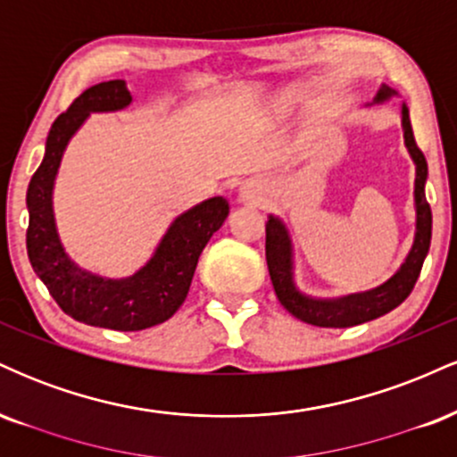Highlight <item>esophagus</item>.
Here are the masks:
<instances>
[{"instance_id":"1","label":"esophagus","mask_w":457,"mask_h":457,"mask_svg":"<svg viewBox=\"0 0 457 457\" xmlns=\"http://www.w3.org/2000/svg\"><path fill=\"white\" fill-rule=\"evenodd\" d=\"M243 197H249V191H243Z\"/></svg>"}]
</instances>
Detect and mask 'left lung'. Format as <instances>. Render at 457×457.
Masks as SVG:
<instances>
[{
  "label": "left lung",
  "instance_id": "obj_1",
  "mask_svg": "<svg viewBox=\"0 0 457 457\" xmlns=\"http://www.w3.org/2000/svg\"><path fill=\"white\" fill-rule=\"evenodd\" d=\"M391 96H395V92L389 86H382L376 94L374 103H385ZM402 129L403 144H406L408 154L414 162V171H417L414 174L417 223H414V240L411 251H408L406 260L391 279L380 283L378 287H371V290L337 298H313L303 295L295 283V253H292V240L287 228L279 217H272V214L266 221V264H269L272 287H275V295L281 305L303 322L324 328L356 327V324L370 322V320L389 313L391 309L402 305L412 292L414 283L419 279V272H421L423 260H426L429 251V240H432V211H429L426 199L428 162L423 152L417 148V141H414L406 103H402Z\"/></svg>",
  "mask_w": 457,
  "mask_h": 457
}]
</instances>
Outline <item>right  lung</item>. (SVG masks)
Here are the masks:
<instances>
[{
	"label": "right lung",
	"mask_w": 457,
	"mask_h": 457,
	"mask_svg": "<svg viewBox=\"0 0 457 457\" xmlns=\"http://www.w3.org/2000/svg\"><path fill=\"white\" fill-rule=\"evenodd\" d=\"M133 103L127 81L113 79L87 87L55 120L49 130L45 159L28 187V255L62 312L90 327L144 330L170 320L191 287L204 246L229 214L223 197H211L171 221L152 258L122 279L101 277L71 260L55 228L54 185L68 141L90 113L127 109Z\"/></svg>",
	"instance_id": "right-lung-1"
}]
</instances>
